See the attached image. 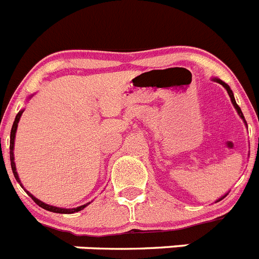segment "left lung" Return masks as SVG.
<instances>
[{"instance_id":"1","label":"left lung","mask_w":259,"mask_h":259,"mask_svg":"<svg viewBox=\"0 0 259 259\" xmlns=\"http://www.w3.org/2000/svg\"><path fill=\"white\" fill-rule=\"evenodd\" d=\"M215 80H217V81H218V83H221L222 85H223L224 88H226V91H227L228 96H230V97H231V101H232L233 106H235V109L237 110V113H239V115L241 116L242 119H244V122L246 123L245 118H244V115H242V111H241V109H240V107H239V105H237V104H236V101H235V97H233V93H232V91H231V88H230V87H228L227 84H226V83H223V81H221V80H219V79H215Z\"/></svg>"}]
</instances>
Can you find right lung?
I'll use <instances>...</instances> for the list:
<instances>
[{
  "label": "right lung",
  "instance_id": "1",
  "mask_svg": "<svg viewBox=\"0 0 259 259\" xmlns=\"http://www.w3.org/2000/svg\"><path fill=\"white\" fill-rule=\"evenodd\" d=\"M23 111H19V113L17 114V116H15V120H14V124H13V128H11V132H10V162H11V170H13L14 172V176H15V179H17L18 183H20L19 178H18V174H17V168H15V163H14V139H15V132H17V128H18V122H19L20 116H22ZM28 193L29 197L32 198V200L35 201L36 203H37L38 206L42 207V209L48 210V211H53V212H59V214H72V212H76V211H80V210H83L84 207L88 205H83V206H79L76 207V209H61V207H56V206H50V205H47V203L41 202L40 200H37V198H35L33 196H32L29 192H27Z\"/></svg>",
  "mask_w": 259,
  "mask_h": 259
}]
</instances>
